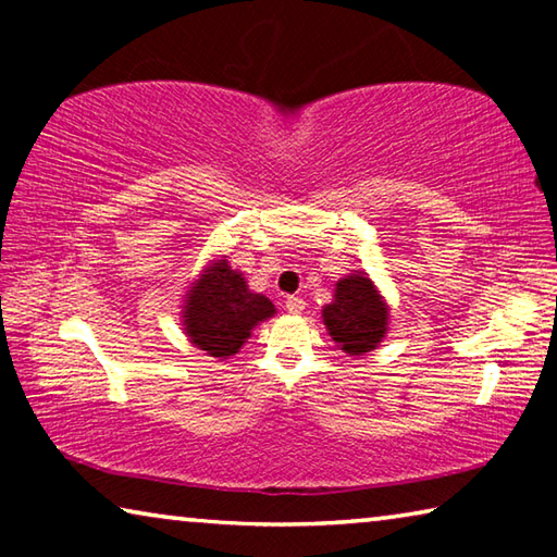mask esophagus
Masks as SVG:
<instances>
[{
	"instance_id": "obj_1",
	"label": "esophagus",
	"mask_w": 557,
	"mask_h": 557,
	"mask_svg": "<svg viewBox=\"0 0 557 557\" xmlns=\"http://www.w3.org/2000/svg\"><path fill=\"white\" fill-rule=\"evenodd\" d=\"M285 307H287V312H289V314H301V309H305V299L292 295V297H287Z\"/></svg>"
}]
</instances>
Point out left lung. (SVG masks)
<instances>
[{"label":"left lung","instance_id":"1","mask_svg":"<svg viewBox=\"0 0 557 557\" xmlns=\"http://www.w3.org/2000/svg\"><path fill=\"white\" fill-rule=\"evenodd\" d=\"M324 324L334 342L348 356H363L381 344L388 324V309L363 275H348L336 282L332 305L324 307Z\"/></svg>","mask_w":557,"mask_h":557}]
</instances>
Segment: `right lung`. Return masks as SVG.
Returning <instances> with one entry per match:
<instances>
[{
  "label": "right lung",
  "instance_id": "right-lung-1",
  "mask_svg": "<svg viewBox=\"0 0 557 557\" xmlns=\"http://www.w3.org/2000/svg\"><path fill=\"white\" fill-rule=\"evenodd\" d=\"M275 314L265 295L250 292L240 272L221 260L206 270L188 292L184 305L186 334L201 351L215 358L238 354L250 329Z\"/></svg>",
  "mask_w": 557,
  "mask_h": 557
}]
</instances>
